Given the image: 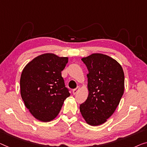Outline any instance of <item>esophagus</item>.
<instances>
[{
    "label": "esophagus",
    "instance_id": "1",
    "mask_svg": "<svg viewBox=\"0 0 147 147\" xmlns=\"http://www.w3.org/2000/svg\"><path fill=\"white\" fill-rule=\"evenodd\" d=\"M79 89H80V87L79 86H77V87L76 88L73 89V94H76L78 92V91L79 90Z\"/></svg>",
    "mask_w": 147,
    "mask_h": 147
}]
</instances>
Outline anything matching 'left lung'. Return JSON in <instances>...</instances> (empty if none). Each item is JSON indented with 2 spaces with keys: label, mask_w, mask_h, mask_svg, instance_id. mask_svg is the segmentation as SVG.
Segmentation results:
<instances>
[{
  "label": "left lung",
  "mask_w": 147,
  "mask_h": 147,
  "mask_svg": "<svg viewBox=\"0 0 147 147\" xmlns=\"http://www.w3.org/2000/svg\"><path fill=\"white\" fill-rule=\"evenodd\" d=\"M88 71L89 94L80 105L87 123L99 125L114 112L124 92V73L117 61L106 55L96 53L82 59Z\"/></svg>",
  "instance_id": "left-lung-1"
}]
</instances>
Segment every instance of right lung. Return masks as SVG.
Here are the masks:
<instances>
[{"mask_svg":"<svg viewBox=\"0 0 147 147\" xmlns=\"http://www.w3.org/2000/svg\"><path fill=\"white\" fill-rule=\"evenodd\" d=\"M67 62V57L43 54L28 63L22 73V98L30 113L39 121L47 122L55 118L70 96L61 75Z\"/></svg>","mask_w":147,"mask_h":147,"instance_id":"add662e5","label":"right lung"}]
</instances>
